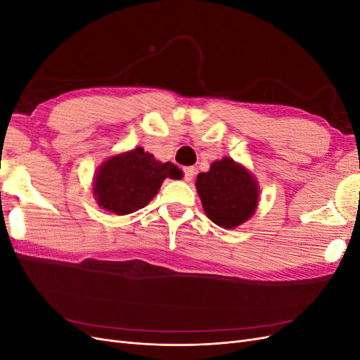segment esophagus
<instances>
[{"mask_svg": "<svg viewBox=\"0 0 360 360\" xmlns=\"http://www.w3.org/2000/svg\"><path fill=\"white\" fill-rule=\"evenodd\" d=\"M193 176H195V168H193V167L184 168V180H186V181H191V180L193 179Z\"/></svg>", "mask_w": 360, "mask_h": 360, "instance_id": "obj_1", "label": "esophagus"}]
</instances>
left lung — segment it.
<instances>
[{
    "label": "left lung",
    "mask_w": 360,
    "mask_h": 360,
    "mask_svg": "<svg viewBox=\"0 0 360 360\" xmlns=\"http://www.w3.org/2000/svg\"><path fill=\"white\" fill-rule=\"evenodd\" d=\"M197 192L209 219L233 230L254 216L259 201V184L245 165L222 158L197 176Z\"/></svg>",
    "instance_id": "obj_1"
}]
</instances>
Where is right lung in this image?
<instances>
[{"label":"right lung","mask_w":360,"mask_h":360,"mask_svg":"<svg viewBox=\"0 0 360 360\" xmlns=\"http://www.w3.org/2000/svg\"><path fill=\"white\" fill-rule=\"evenodd\" d=\"M167 177L181 179L183 172L174 163H163L136 147L101 163L93 179V197L103 210L124 216L153 200Z\"/></svg>","instance_id":"right-lung-1"}]
</instances>
